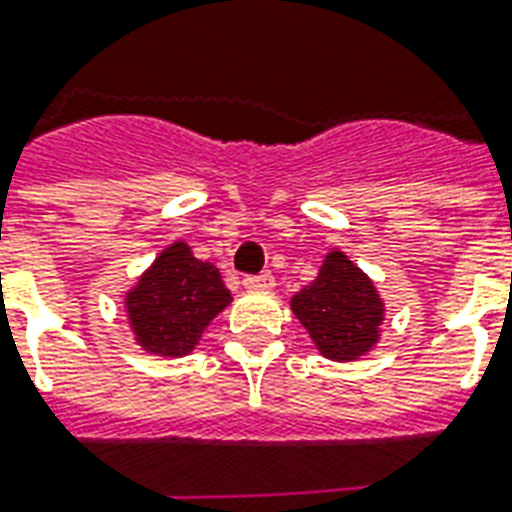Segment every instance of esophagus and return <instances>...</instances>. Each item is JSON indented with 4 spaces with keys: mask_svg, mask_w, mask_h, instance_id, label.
Returning a JSON list of instances; mask_svg holds the SVG:
<instances>
[{
    "mask_svg": "<svg viewBox=\"0 0 512 512\" xmlns=\"http://www.w3.org/2000/svg\"><path fill=\"white\" fill-rule=\"evenodd\" d=\"M246 290H271L274 287V276L268 274H257V276H246L244 279Z\"/></svg>",
    "mask_w": 512,
    "mask_h": 512,
    "instance_id": "1",
    "label": "esophagus"
}]
</instances>
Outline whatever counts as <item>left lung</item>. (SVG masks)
I'll use <instances>...</instances> for the list:
<instances>
[{
    "label": "left lung",
    "instance_id": "obj_1",
    "mask_svg": "<svg viewBox=\"0 0 512 512\" xmlns=\"http://www.w3.org/2000/svg\"><path fill=\"white\" fill-rule=\"evenodd\" d=\"M301 320L317 350L331 361H358L380 339L385 304L369 276L350 257L333 249L312 285L293 295Z\"/></svg>",
    "mask_w": 512,
    "mask_h": 512
}]
</instances>
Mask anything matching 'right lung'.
Instances as JSON below:
<instances>
[{"label": "right lung", "instance_id": "add662e5", "mask_svg": "<svg viewBox=\"0 0 512 512\" xmlns=\"http://www.w3.org/2000/svg\"><path fill=\"white\" fill-rule=\"evenodd\" d=\"M214 263L198 260L184 241L162 249L124 298L135 342L151 355L181 358L195 350L208 323L230 304Z\"/></svg>", "mask_w": 512, "mask_h": 512}]
</instances>
